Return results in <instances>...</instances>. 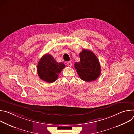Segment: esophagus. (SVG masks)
<instances>
[{
    "mask_svg": "<svg viewBox=\"0 0 134 134\" xmlns=\"http://www.w3.org/2000/svg\"><path fill=\"white\" fill-rule=\"evenodd\" d=\"M67 65H68V66H69V67H71V66H72V63H71V62H68L67 63Z\"/></svg>",
    "mask_w": 134,
    "mask_h": 134,
    "instance_id": "obj_1",
    "label": "esophagus"
}]
</instances>
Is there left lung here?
I'll return each instance as SVG.
<instances>
[{
	"instance_id": "1",
	"label": "left lung",
	"mask_w": 134,
	"mask_h": 134,
	"mask_svg": "<svg viewBox=\"0 0 134 134\" xmlns=\"http://www.w3.org/2000/svg\"><path fill=\"white\" fill-rule=\"evenodd\" d=\"M80 62L75 63L74 66L80 77L86 82L97 80L101 74L99 61L94 53L86 49L80 53Z\"/></svg>"
}]
</instances>
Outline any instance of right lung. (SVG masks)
I'll list each match as a JSON object with an SVG mask.
<instances>
[{
    "mask_svg": "<svg viewBox=\"0 0 134 134\" xmlns=\"http://www.w3.org/2000/svg\"><path fill=\"white\" fill-rule=\"evenodd\" d=\"M65 67L62 63H57L50 54L44 55L37 65V74L40 79L48 83H53L58 77L59 73Z\"/></svg>",
    "mask_w": 134,
    "mask_h": 134,
    "instance_id": "right-lung-1",
    "label": "right lung"
}]
</instances>
